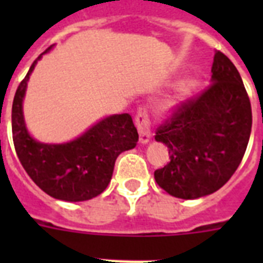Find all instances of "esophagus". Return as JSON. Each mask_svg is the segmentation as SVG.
<instances>
[{
    "label": "esophagus",
    "instance_id": "obj_1",
    "mask_svg": "<svg viewBox=\"0 0 263 263\" xmlns=\"http://www.w3.org/2000/svg\"><path fill=\"white\" fill-rule=\"evenodd\" d=\"M135 124L139 132L140 143H147L152 138L150 131V120H148V110L146 106H140L135 115Z\"/></svg>",
    "mask_w": 263,
    "mask_h": 263
}]
</instances>
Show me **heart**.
Returning <instances> with one entry per match:
<instances>
[{
  "label": "heart",
  "instance_id": "b5f03b06",
  "mask_svg": "<svg viewBox=\"0 0 263 263\" xmlns=\"http://www.w3.org/2000/svg\"><path fill=\"white\" fill-rule=\"evenodd\" d=\"M196 82L195 80H185L183 83L179 86V97L180 98H184V97H187V95L191 94V91L195 88Z\"/></svg>",
  "mask_w": 263,
  "mask_h": 263
}]
</instances>
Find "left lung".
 Masks as SVG:
<instances>
[{
    "mask_svg": "<svg viewBox=\"0 0 263 263\" xmlns=\"http://www.w3.org/2000/svg\"><path fill=\"white\" fill-rule=\"evenodd\" d=\"M253 124L251 103L240 73L216 50L212 84L176 106L156 129L171 162L154 179L176 198L196 199L220 190L240 165Z\"/></svg>",
    "mask_w": 263,
    "mask_h": 263,
    "instance_id": "1",
    "label": "left lung"
}]
</instances>
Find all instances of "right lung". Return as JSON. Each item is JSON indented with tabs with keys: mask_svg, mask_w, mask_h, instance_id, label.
<instances>
[{
	"mask_svg": "<svg viewBox=\"0 0 263 263\" xmlns=\"http://www.w3.org/2000/svg\"><path fill=\"white\" fill-rule=\"evenodd\" d=\"M46 49L31 65L18 84L12 105L13 144L23 168L47 195L67 202L92 199L110 183L116 158L131 150L139 139L128 113L105 117L83 135L63 144L41 143L32 139L23 117L27 82Z\"/></svg>",
	"mask_w": 263,
	"mask_h": 263,
	"instance_id": "obj_1",
	"label": "right lung"
}]
</instances>
